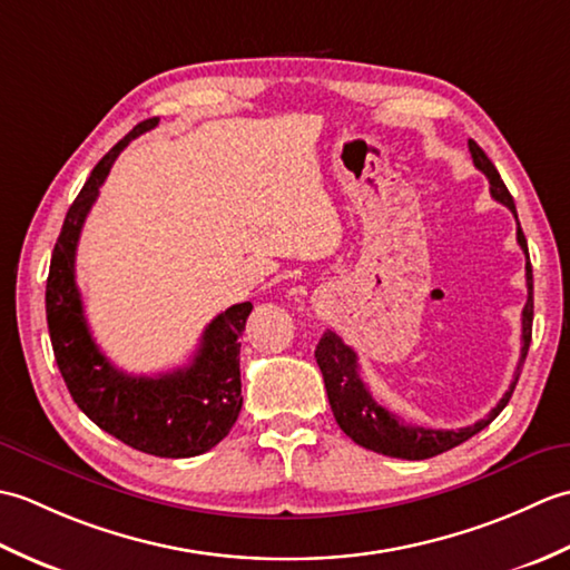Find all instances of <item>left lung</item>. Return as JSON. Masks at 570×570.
<instances>
[{
    "label": "left lung",
    "instance_id": "left-lung-1",
    "mask_svg": "<svg viewBox=\"0 0 570 570\" xmlns=\"http://www.w3.org/2000/svg\"><path fill=\"white\" fill-rule=\"evenodd\" d=\"M472 164H475L482 174L490 180V193L492 198L507 205L517 217L514 198L507 190L504 180L500 178L498 168L488 159V154L482 151L475 141H468ZM517 242L519 247L527 254V288L529 298L522 311V357H519V365L514 372V382L510 390L504 392L500 404L494 406L485 419H480L465 429H423L416 423H404L392 411H386L382 404H377L367 390V384L360 377V365H357V353L350 345L343 343L341 335L333 331H325L321 343L316 345V362L323 372L325 392H328V402L333 409V416L337 426L345 431L357 445L367 448V451L390 455V458H404V460H426L439 453L451 451V448L465 443L472 435L480 433L485 426L500 416V411L510 402L514 386L519 382V372L524 367V360L529 353L531 343V321H534V276H531V264H529V247L527 237L519 227L517 220Z\"/></svg>",
    "mask_w": 570,
    "mask_h": 570
}]
</instances>
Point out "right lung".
Returning <instances> with one entry per match:
<instances>
[{
	"mask_svg": "<svg viewBox=\"0 0 570 570\" xmlns=\"http://www.w3.org/2000/svg\"><path fill=\"white\" fill-rule=\"evenodd\" d=\"M156 125V117L144 119L117 141L68 208L48 269L46 321L58 370L85 416L141 453L193 458L220 443L242 409L239 335L252 311L249 301L229 306L208 323L190 365L137 377L117 370L95 345L76 284L80 229L100 186L127 144Z\"/></svg>",
	"mask_w": 570,
	"mask_h": 570,
	"instance_id": "right-lung-1",
	"label": "right lung"
}]
</instances>
